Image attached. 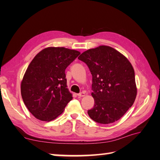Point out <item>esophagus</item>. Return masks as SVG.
Returning <instances> with one entry per match:
<instances>
[{
  "label": "esophagus",
  "instance_id": "obj_1",
  "mask_svg": "<svg viewBox=\"0 0 160 160\" xmlns=\"http://www.w3.org/2000/svg\"><path fill=\"white\" fill-rule=\"evenodd\" d=\"M85 95V93H84V92H81V93L77 94V96H79V97H84Z\"/></svg>",
  "mask_w": 160,
  "mask_h": 160
}]
</instances>
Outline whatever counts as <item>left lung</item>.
I'll use <instances>...</instances> for the list:
<instances>
[{"label":"left lung","mask_w":160,"mask_h":160,"mask_svg":"<svg viewBox=\"0 0 160 160\" xmlns=\"http://www.w3.org/2000/svg\"><path fill=\"white\" fill-rule=\"evenodd\" d=\"M92 75L93 108L91 119L101 124L119 120L133 104L137 95L135 72L126 57L109 46H99L78 57Z\"/></svg>","instance_id":"left-lung-1"}]
</instances>
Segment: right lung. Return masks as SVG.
Segmentation results:
<instances>
[{"mask_svg":"<svg viewBox=\"0 0 160 160\" xmlns=\"http://www.w3.org/2000/svg\"><path fill=\"white\" fill-rule=\"evenodd\" d=\"M80 52L64 47H48L34 57L21 82L24 103L35 117L50 122L72 99L67 88L65 69Z\"/></svg>","mask_w":160,"mask_h":160,"instance_id":"obj_1","label":"right lung"}]
</instances>
